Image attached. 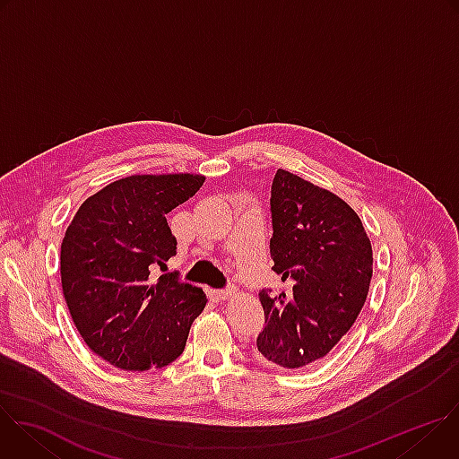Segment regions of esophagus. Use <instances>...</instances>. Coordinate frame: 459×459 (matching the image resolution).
I'll use <instances>...</instances> for the list:
<instances>
[{"label":"esophagus","mask_w":459,"mask_h":459,"mask_svg":"<svg viewBox=\"0 0 459 459\" xmlns=\"http://www.w3.org/2000/svg\"><path fill=\"white\" fill-rule=\"evenodd\" d=\"M209 296H211L214 301H225V299H229V298L234 296V290H232V289H229V290H211Z\"/></svg>","instance_id":"34e87169"}]
</instances>
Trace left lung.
<instances>
[{"label": "left lung", "mask_w": 459, "mask_h": 459, "mask_svg": "<svg viewBox=\"0 0 459 459\" xmlns=\"http://www.w3.org/2000/svg\"><path fill=\"white\" fill-rule=\"evenodd\" d=\"M273 271L290 285L259 292L265 329L257 359L281 368L319 363L351 331L372 280V245L334 192L278 169L271 195Z\"/></svg>", "instance_id": "obj_1"}]
</instances>
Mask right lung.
Here are the masks:
<instances>
[{"mask_svg": "<svg viewBox=\"0 0 459 459\" xmlns=\"http://www.w3.org/2000/svg\"><path fill=\"white\" fill-rule=\"evenodd\" d=\"M202 174H134L87 198L61 243V287L87 347L123 370L161 368L185 349L207 296L176 274L167 214L200 190Z\"/></svg>", "mask_w": 459, "mask_h": 459, "instance_id": "obj_1", "label": "right lung"}]
</instances>
